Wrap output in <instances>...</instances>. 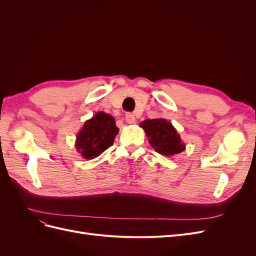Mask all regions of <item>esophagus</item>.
Wrapping results in <instances>:
<instances>
[{"instance_id": "34e87169", "label": "esophagus", "mask_w": 256, "mask_h": 256, "mask_svg": "<svg viewBox=\"0 0 256 256\" xmlns=\"http://www.w3.org/2000/svg\"><path fill=\"white\" fill-rule=\"evenodd\" d=\"M125 120L128 124L136 122V118H134V115L132 113H127L126 116H125Z\"/></svg>"}]
</instances>
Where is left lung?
I'll return each instance as SVG.
<instances>
[{
	"label": "left lung",
	"instance_id": "obj_1",
	"mask_svg": "<svg viewBox=\"0 0 256 256\" xmlns=\"http://www.w3.org/2000/svg\"><path fill=\"white\" fill-rule=\"evenodd\" d=\"M148 142L154 150L162 156L172 157L186 150V145L172 122L166 118L145 120L140 124Z\"/></svg>",
	"mask_w": 256,
	"mask_h": 256
}]
</instances>
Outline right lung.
<instances>
[{
  "label": "right lung",
  "mask_w": 256,
  "mask_h": 256,
  "mask_svg": "<svg viewBox=\"0 0 256 256\" xmlns=\"http://www.w3.org/2000/svg\"><path fill=\"white\" fill-rule=\"evenodd\" d=\"M118 131L113 116L100 111L84 122L76 134V148L84 159H94L113 145Z\"/></svg>",
  "instance_id": "1"
}]
</instances>
